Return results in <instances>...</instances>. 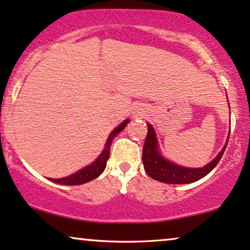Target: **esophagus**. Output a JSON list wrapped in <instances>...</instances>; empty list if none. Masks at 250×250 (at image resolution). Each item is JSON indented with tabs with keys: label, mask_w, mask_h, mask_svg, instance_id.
<instances>
[{
	"label": "esophagus",
	"mask_w": 250,
	"mask_h": 250,
	"mask_svg": "<svg viewBox=\"0 0 250 250\" xmlns=\"http://www.w3.org/2000/svg\"><path fill=\"white\" fill-rule=\"evenodd\" d=\"M135 116L137 118V116H142V114H141V113H135Z\"/></svg>",
	"instance_id": "34e87169"
}]
</instances>
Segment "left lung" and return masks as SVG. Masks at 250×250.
<instances>
[{"mask_svg": "<svg viewBox=\"0 0 250 250\" xmlns=\"http://www.w3.org/2000/svg\"><path fill=\"white\" fill-rule=\"evenodd\" d=\"M226 145L227 143L223 147V150L218 153V156L208 165L201 167V168H188V167L176 165V164L169 162L162 156L159 148H158L159 146H158L156 132H154L152 125L147 123V135L144 142L142 159H143L145 172L147 173L150 178L164 183L185 185V183L198 181L200 179L209 174L211 170L217 166L219 160L222 159Z\"/></svg>", "mask_w": 250, "mask_h": 250, "instance_id": "1", "label": "left lung"}]
</instances>
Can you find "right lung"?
<instances>
[{"label":"right lung","mask_w":250,"mask_h":250,"mask_svg":"<svg viewBox=\"0 0 250 250\" xmlns=\"http://www.w3.org/2000/svg\"><path fill=\"white\" fill-rule=\"evenodd\" d=\"M129 120H125L123 121L119 127H116L114 130L110 132L108 138H107V142L105 144V147H104L103 152L99 154V157L97 158L94 162L86 167H84L83 169L78 170V172L74 173V174L67 176V178L62 179H49L50 181L60 183V185H65V186H75V185H83V183H86L91 180L96 179L99 176L105 169L107 160L109 158V148L110 145H112L113 138L115 137L119 132H121L123 129L125 128V125H128Z\"/></svg>","instance_id":"add662e5"}]
</instances>
